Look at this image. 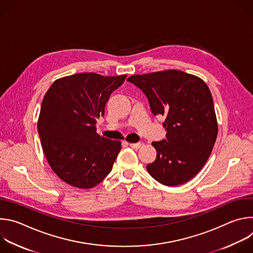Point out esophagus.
<instances>
[{"instance_id": "esophagus-1", "label": "esophagus", "mask_w": 253, "mask_h": 253, "mask_svg": "<svg viewBox=\"0 0 253 253\" xmlns=\"http://www.w3.org/2000/svg\"><path fill=\"white\" fill-rule=\"evenodd\" d=\"M129 145H130V147H132L134 149H139V148L142 147L143 143H141V142H139V143H130Z\"/></svg>"}]
</instances>
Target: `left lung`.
<instances>
[{"mask_svg": "<svg viewBox=\"0 0 253 253\" xmlns=\"http://www.w3.org/2000/svg\"><path fill=\"white\" fill-rule=\"evenodd\" d=\"M128 81L147 96L154 115L165 117L167 139L152 142L157 157L147 165L148 173L166 186L186 183L202 169L217 137L208 86L201 78L180 70L133 75Z\"/></svg>", "mask_w": 253, "mask_h": 253, "instance_id": "1", "label": "left lung"}]
</instances>
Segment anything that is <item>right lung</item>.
Segmentation results:
<instances>
[{
    "label": "right lung",
    "mask_w": 253,
    "mask_h": 253,
    "mask_svg": "<svg viewBox=\"0 0 253 253\" xmlns=\"http://www.w3.org/2000/svg\"><path fill=\"white\" fill-rule=\"evenodd\" d=\"M126 77L78 73L57 79L46 92L38 132L50 167L67 184L90 189L110 173L121 142L100 136L95 124Z\"/></svg>",
    "instance_id": "1"
}]
</instances>
